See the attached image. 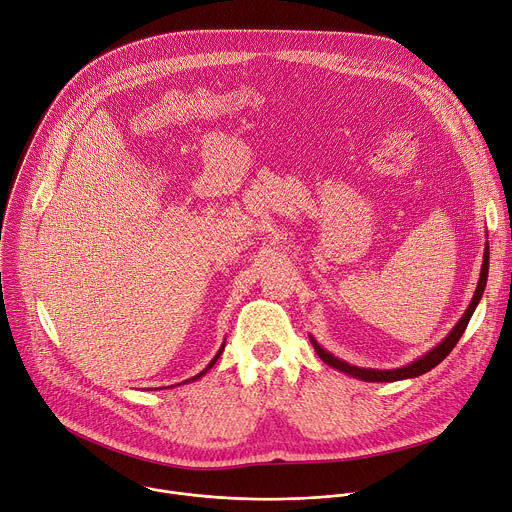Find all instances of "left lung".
<instances>
[{
	"instance_id": "left-lung-1",
	"label": "left lung",
	"mask_w": 512,
	"mask_h": 512,
	"mask_svg": "<svg viewBox=\"0 0 512 512\" xmlns=\"http://www.w3.org/2000/svg\"><path fill=\"white\" fill-rule=\"evenodd\" d=\"M488 247L484 249V263H482V271H480V279H478V287H476V294H474V298H472V302H470V306H468V310H466V314L462 316V320L454 326V330L446 336V340L444 342H440L437 344L433 350H429L425 356H421L419 360H415V362H411V364H407V367H403V369H395V371H373V369H358V367H352V364H348V362H344V360H338V358H334L332 354H328L314 338H310L312 340V344H314V350L318 352V356L326 362V364H330V367H334V369H338V371H342V373H346V375H352V377H358V379H362V381H371V383H383V381H401V379H413V377H419V375H423V373H427V371H431L433 367H437V364H440L452 350H454V346L458 344V340L462 338V334H464V330H466V326H468V322H470V318H472V314H474V310H476V306H478V302H480V298H482V294H484V287H486V277H488Z\"/></svg>"
}]
</instances>
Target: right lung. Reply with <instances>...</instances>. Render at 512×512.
<instances>
[{
	"label": "right lung",
	"mask_w": 512,
	"mask_h": 512,
	"mask_svg": "<svg viewBox=\"0 0 512 512\" xmlns=\"http://www.w3.org/2000/svg\"><path fill=\"white\" fill-rule=\"evenodd\" d=\"M223 348H225V346H223ZM223 348H221V350H218V352H216V356H214V358H212V360H210V364H208V367H206V369H204V371H202V373H198V375H196V377H192V379H188V381H196V379H200V377H202V375H204V373H206V371H208V369H212V367H214V362H216V360H218V356H221V352H223ZM188 381H184V383H188Z\"/></svg>",
	"instance_id": "obj_1"
}]
</instances>
